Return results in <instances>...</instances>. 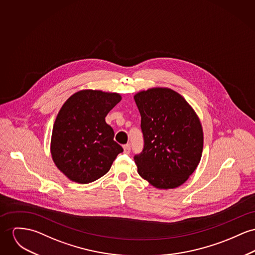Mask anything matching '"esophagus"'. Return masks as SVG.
Instances as JSON below:
<instances>
[{
    "label": "esophagus",
    "instance_id": "obj_1",
    "mask_svg": "<svg viewBox=\"0 0 255 255\" xmlns=\"http://www.w3.org/2000/svg\"><path fill=\"white\" fill-rule=\"evenodd\" d=\"M123 149H124V152H125V153H129L130 150H131V145H130L129 143L124 144V145H123Z\"/></svg>",
    "mask_w": 255,
    "mask_h": 255
}]
</instances>
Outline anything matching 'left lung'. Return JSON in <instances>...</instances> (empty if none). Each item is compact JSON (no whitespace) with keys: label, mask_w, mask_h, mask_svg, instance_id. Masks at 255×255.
<instances>
[{"label":"left lung","mask_w":255,"mask_h":255,"mask_svg":"<svg viewBox=\"0 0 255 255\" xmlns=\"http://www.w3.org/2000/svg\"><path fill=\"white\" fill-rule=\"evenodd\" d=\"M141 117L143 150L134 157L137 173L158 189L183 184L196 170L203 152V127L193 108L168 87L134 95Z\"/></svg>","instance_id":"obj_1"}]
</instances>
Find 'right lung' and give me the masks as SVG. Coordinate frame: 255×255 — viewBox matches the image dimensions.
<instances>
[{"mask_svg":"<svg viewBox=\"0 0 255 255\" xmlns=\"http://www.w3.org/2000/svg\"><path fill=\"white\" fill-rule=\"evenodd\" d=\"M116 92L79 90L59 111L50 140L52 160L70 180L81 184L106 175L123 148L114 140L107 115L121 101Z\"/></svg>","mask_w":255,"mask_h":255,"instance_id":"add662e5","label":"right lung"}]
</instances>
